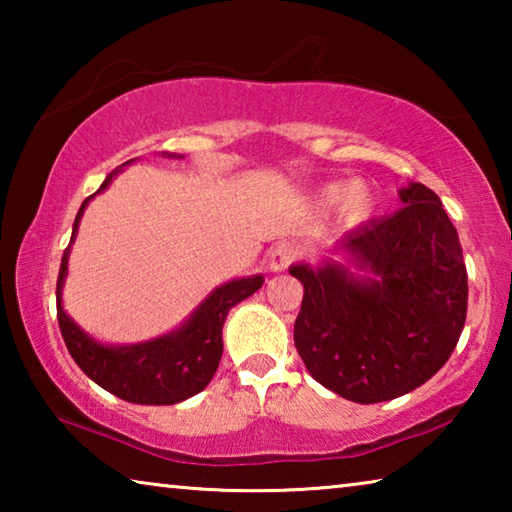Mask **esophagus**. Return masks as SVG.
I'll return each instance as SVG.
<instances>
[{
	"instance_id": "esophagus-1",
	"label": "esophagus",
	"mask_w": 512,
	"mask_h": 512,
	"mask_svg": "<svg viewBox=\"0 0 512 512\" xmlns=\"http://www.w3.org/2000/svg\"><path fill=\"white\" fill-rule=\"evenodd\" d=\"M300 255V250L296 244H291V241H280V244H275L271 255H268V266H271V271H287V268L296 262Z\"/></svg>"
}]
</instances>
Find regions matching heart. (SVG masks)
<instances>
[{
    "instance_id": "obj_1",
    "label": "heart",
    "mask_w": 512,
    "mask_h": 512,
    "mask_svg": "<svg viewBox=\"0 0 512 512\" xmlns=\"http://www.w3.org/2000/svg\"><path fill=\"white\" fill-rule=\"evenodd\" d=\"M341 198V216L348 223H359L366 219L372 207V194L363 183H350L345 187H329L327 201Z\"/></svg>"
}]
</instances>
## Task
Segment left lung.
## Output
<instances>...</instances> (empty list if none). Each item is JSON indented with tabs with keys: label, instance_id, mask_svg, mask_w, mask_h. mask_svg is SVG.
<instances>
[{
	"label": "left lung",
	"instance_id": "1",
	"mask_svg": "<svg viewBox=\"0 0 512 512\" xmlns=\"http://www.w3.org/2000/svg\"><path fill=\"white\" fill-rule=\"evenodd\" d=\"M402 210L345 235L343 264L289 268L305 287L293 341L309 375L350 402L406 395L445 366L463 332L467 271L458 232L422 183Z\"/></svg>",
	"mask_w": 512,
	"mask_h": 512
}]
</instances>
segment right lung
Wrapping results in <instances>:
<instances>
[{
	"label": "right lung",
	"instance_id": "right-lung-1",
	"mask_svg": "<svg viewBox=\"0 0 512 512\" xmlns=\"http://www.w3.org/2000/svg\"><path fill=\"white\" fill-rule=\"evenodd\" d=\"M119 171L121 167L108 173V178L103 180L99 192H103L110 185V180ZM97 194L85 198L79 214H76L72 241L76 232H79L85 205ZM72 241H69V246L63 253V262H60L56 309L60 334H63L67 350L76 361V366L94 384H99L108 393L133 404L167 406L201 393L212 381L216 368H219L223 354L221 332L225 318H228V311L239 305L241 300L253 296L264 284V277L250 275L221 284V287H216L198 305V309L183 325L169 334L158 336V339L133 345H103L94 341L90 334H85L63 309V284L67 277V259Z\"/></svg>",
	"mask_w": 512,
	"mask_h": 512
}]
</instances>
